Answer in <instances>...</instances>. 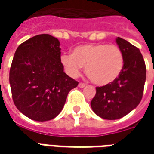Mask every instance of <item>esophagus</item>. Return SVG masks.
I'll return each mask as SVG.
<instances>
[{
  "instance_id": "obj_1",
  "label": "esophagus",
  "mask_w": 154,
  "mask_h": 154,
  "mask_svg": "<svg viewBox=\"0 0 154 154\" xmlns=\"http://www.w3.org/2000/svg\"><path fill=\"white\" fill-rule=\"evenodd\" d=\"M86 86V84L85 83H79V87H80V88H83V87H85Z\"/></svg>"
}]
</instances>
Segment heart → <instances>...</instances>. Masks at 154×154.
I'll return each mask as SVG.
<instances>
[{"label":"heart","mask_w":154,"mask_h":154,"mask_svg":"<svg viewBox=\"0 0 154 154\" xmlns=\"http://www.w3.org/2000/svg\"><path fill=\"white\" fill-rule=\"evenodd\" d=\"M65 72L75 78L80 74L82 66H86V74L96 85L105 86L116 80L124 66L121 49L115 45L86 44L75 47L72 55L61 56Z\"/></svg>","instance_id":"heart-1"}]
</instances>
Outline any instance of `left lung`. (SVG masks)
I'll list each match as a JSON object with an SVG mask.
<instances>
[{
	"instance_id": "obj_1",
	"label": "left lung",
	"mask_w": 154,
	"mask_h": 154,
	"mask_svg": "<svg viewBox=\"0 0 154 154\" xmlns=\"http://www.w3.org/2000/svg\"><path fill=\"white\" fill-rule=\"evenodd\" d=\"M116 42L123 54V69L113 82L96 87L91 102L94 113L107 120L123 117L138 106L146 77L145 62L139 49L121 38Z\"/></svg>"
}]
</instances>
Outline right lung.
Masks as SVG:
<instances>
[{
  "instance_id": "1",
  "label": "right lung",
  "mask_w": 154,
  "mask_h": 154,
  "mask_svg": "<svg viewBox=\"0 0 154 154\" xmlns=\"http://www.w3.org/2000/svg\"><path fill=\"white\" fill-rule=\"evenodd\" d=\"M63 69L57 38L40 34L22 43L15 51L9 73L17 109L38 122L59 115L68 92L79 84Z\"/></svg>"
}]
</instances>
